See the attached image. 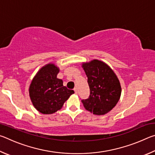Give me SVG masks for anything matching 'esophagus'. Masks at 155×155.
I'll return each instance as SVG.
<instances>
[{
  "mask_svg": "<svg viewBox=\"0 0 155 155\" xmlns=\"http://www.w3.org/2000/svg\"><path fill=\"white\" fill-rule=\"evenodd\" d=\"M74 91L75 94H77V87H74Z\"/></svg>",
  "mask_w": 155,
  "mask_h": 155,
  "instance_id": "esophagus-1",
  "label": "esophagus"
}]
</instances>
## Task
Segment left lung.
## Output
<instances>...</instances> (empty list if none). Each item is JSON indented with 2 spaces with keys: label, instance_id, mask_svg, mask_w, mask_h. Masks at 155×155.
<instances>
[{
  "label": "left lung",
  "instance_id": "1",
  "mask_svg": "<svg viewBox=\"0 0 155 155\" xmlns=\"http://www.w3.org/2000/svg\"><path fill=\"white\" fill-rule=\"evenodd\" d=\"M88 78L90 94L82 103L86 110L93 114L104 115L114 108L121 95V86L114 72L108 65L94 59L83 64Z\"/></svg>",
  "mask_w": 155,
  "mask_h": 155
}]
</instances>
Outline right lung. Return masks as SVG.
Wrapping results in <instances>:
<instances>
[{
    "instance_id": "obj_1",
    "label": "right lung",
    "mask_w": 155,
    "mask_h": 155,
    "mask_svg": "<svg viewBox=\"0 0 155 155\" xmlns=\"http://www.w3.org/2000/svg\"><path fill=\"white\" fill-rule=\"evenodd\" d=\"M59 68L50 64L41 68L31 82L29 95L35 108L44 114H51L61 108L68 98L74 93L57 78Z\"/></svg>"
}]
</instances>
